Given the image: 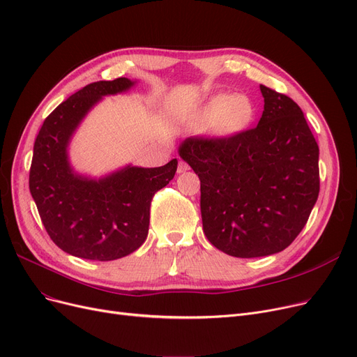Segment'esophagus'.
Masks as SVG:
<instances>
[{"label":"esophagus","mask_w":357,"mask_h":357,"mask_svg":"<svg viewBox=\"0 0 357 357\" xmlns=\"http://www.w3.org/2000/svg\"><path fill=\"white\" fill-rule=\"evenodd\" d=\"M188 169H190V167L186 164V162H184V161H180L178 162V167H177V173H186V171Z\"/></svg>","instance_id":"esophagus-1"}]
</instances>
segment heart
Returning a JSON list of instances; mask_svg holds the SVG:
<instances>
[{"label": "heart", "instance_id": "obj_1", "mask_svg": "<svg viewBox=\"0 0 357 357\" xmlns=\"http://www.w3.org/2000/svg\"><path fill=\"white\" fill-rule=\"evenodd\" d=\"M253 116L255 108L248 98L233 93H218L192 114L189 126L196 132L215 127L220 135H236L246 129Z\"/></svg>", "mask_w": 357, "mask_h": 357}]
</instances>
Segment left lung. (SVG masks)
I'll use <instances>...</instances> for the list:
<instances>
[{"mask_svg": "<svg viewBox=\"0 0 357 357\" xmlns=\"http://www.w3.org/2000/svg\"><path fill=\"white\" fill-rule=\"evenodd\" d=\"M255 129L230 137H188L178 155L201 180L204 233L236 258L291 245L319 195V148L291 98L261 84Z\"/></svg>", "mask_w": 357, "mask_h": 357, "instance_id": "8db88e82", "label": "left lung"}]
</instances>
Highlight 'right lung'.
<instances>
[{
  "label": "right lung",
  "mask_w": 357,
  "mask_h": 357,
  "mask_svg": "<svg viewBox=\"0 0 357 357\" xmlns=\"http://www.w3.org/2000/svg\"><path fill=\"white\" fill-rule=\"evenodd\" d=\"M133 86L127 77L88 84L50 114L35 140L29 189L42 224L56 246L82 259H120L144 245L152 197L177 171L176 158L155 168L126 165L101 178L71 168L67 149L82 120L104 96Z\"/></svg>",
  "instance_id": "1"
}]
</instances>
